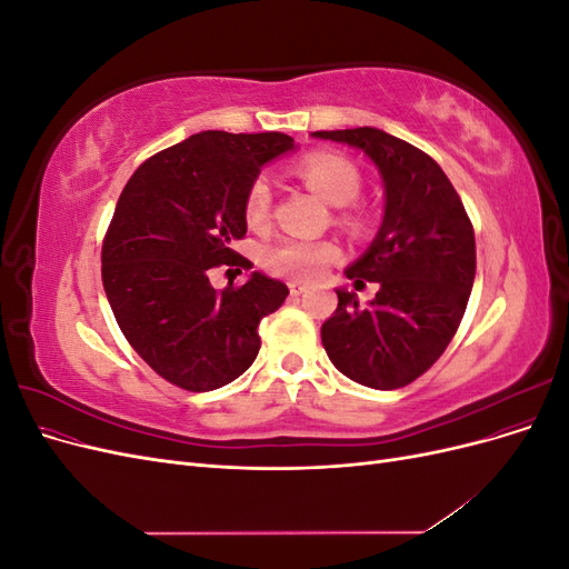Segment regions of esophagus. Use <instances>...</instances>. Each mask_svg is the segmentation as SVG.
<instances>
[{
    "label": "esophagus",
    "instance_id": "obj_1",
    "mask_svg": "<svg viewBox=\"0 0 569 569\" xmlns=\"http://www.w3.org/2000/svg\"><path fill=\"white\" fill-rule=\"evenodd\" d=\"M289 291H291V297H301V295H306L308 287L303 282H289Z\"/></svg>",
    "mask_w": 569,
    "mask_h": 569
}]
</instances>
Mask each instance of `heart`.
I'll return each instance as SVG.
<instances>
[{"label":"heart","mask_w":569,"mask_h":569,"mask_svg":"<svg viewBox=\"0 0 569 569\" xmlns=\"http://www.w3.org/2000/svg\"><path fill=\"white\" fill-rule=\"evenodd\" d=\"M297 176L313 192L332 206H347L360 192L358 168L335 153H311L297 166ZM272 209V187L268 178H256L247 194V220L251 226H266ZM358 222V220H349ZM337 258V247L330 242H301L282 239L263 253V263L272 274L289 280H316L327 263Z\"/></svg>","instance_id":"1"}]
</instances>
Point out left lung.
Returning a JSON list of instances; mask_svg holds the SVG:
<instances>
[{"label":"left lung","instance_id":"1","mask_svg":"<svg viewBox=\"0 0 569 569\" xmlns=\"http://www.w3.org/2000/svg\"><path fill=\"white\" fill-rule=\"evenodd\" d=\"M318 140L349 144L380 170L385 216L363 256L343 270L380 291L358 306L337 289V311L322 322L335 368L370 389H399L432 368L449 347L475 282V232L439 163L377 128L320 130Z\"/></svg>","mask_w":569,"mask_h":569}]
</instances>
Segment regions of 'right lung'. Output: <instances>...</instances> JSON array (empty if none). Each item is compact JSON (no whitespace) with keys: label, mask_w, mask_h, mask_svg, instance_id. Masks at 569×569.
<instances>
[{"label":"right lung","mask_w":569,"mask_h":569,"mask_svg":"<svg viewBox=\"0 0 569 569\" xmlns=\"http://www.w3.org/2000/svg\"><path fill=\"white\" fill-rule=\"evenodd\" d=\"M297 149L284 132L203 130L144 161L120 194L101 249V280L130 347L187 391L226 387L261 349L258 325L289 289L253 270L213 289L218 266H251L230 249L247 234V194L261 168Z\"/></svg>","instance_id":"1"}]
</instances>
